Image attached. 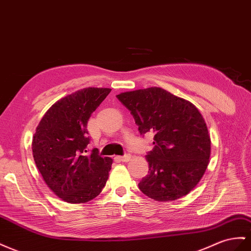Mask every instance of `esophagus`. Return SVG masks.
<instances>
[{
    "label": "esophagus",
    "instance_id": "obj_1",
    "mask_svg": "<svg viewBox=\"0 0 251 251\" xmlns=\"http://www.w3.org/2000/svg\"><path fill=\"white\" fill-rule=\"evenodd\" d=\"M120 161H125V162H127V161H130L131 160V155L130 154H126V155H125V156H118L117 157Z\"/></svg>",
    "mask_w": 251,
    "mask_h": 251
}]
</instances>
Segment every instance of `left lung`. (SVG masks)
<instances>
[{
  "label": "left lung",
  "mask_w": 251,
  "mask_h": 251,
  "mask_svg": "<svg viewBox=\"0 0 251 251\" xmlns=\"http://www.w3.org/2000/svg\"><path fill=\"white\" fill-rule=\"evenodd\" d=\"M116 97L133 115L141 135L154 133V148L146 155L149 174L138 184L140 191L158 201L187 195L204 175L211 152L198 107L156 86Z\"/></svg>",
  "instance_id": "obj_1"
}]
</instances>
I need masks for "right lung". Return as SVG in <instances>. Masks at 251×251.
Here are the masks:
<instances>
[{
    "mask_svg": "<svg viewBox=\"0 0 251 251\" xmlns=\"http://www.w3.org/2000/svg\"><path fill=\"white\" fill-rule=\"evenodd\" d=\"M111 89L86 87L60 99L45 113L32 138V155L45 184L71 204L87 202L102 191L113 159L98 149L89 154L87 121Z\"/></svg>",
    "mask_w": 251,
    "mask_h": 251,
    "instance_id": "obj_1",
    "label": "right lung"
}]
</instances>
